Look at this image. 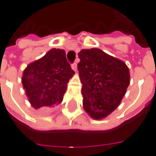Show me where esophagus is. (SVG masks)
I'll return each instance as SVG.
<instances>
[{"label":"esophagus","mask_w":156,"mask_h":156,"mask_svg":"<svg viewBox=\"0 0 156 156\" xmlns=\"http://www.w3.org/2000/svg\"><path fill=\"white\" fill-rule=\"evenodd\" d=\"M72 69L74 70V72H76V71H77V64H76V63L72 64Z\"/></svg>","instance_id":"obj_1"}]
</instances>
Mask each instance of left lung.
Here are the masks:
<instances>
[{
  "mask_svg": "<svg viewBox=\"0 0 156 156\" xmlns=\"http://www.w3.org/2000/svg\"><path fill=\"white\" fill-rule=\"evenodd\" d=\"M78 56L83 108L92 119H103L119 107L126 92L128 66L98 48L83 49Z\"/></svg>",
  "mask_w": 156,
  "mask_h": 156,
  "instance_id": "1",
  "label": "left lung"
}]
</instances>
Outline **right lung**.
Instances as JSON below:
<instances>
[{
	"instance_id": "obj_1",
	"label": "right lung",
	"mask_w": 156,
	"mask_h": 156,
	"mask_svg": "<svg viewBox=\"0 0 156 156\" xmlns=\"http://www.w3.org/2000/svg\"><path fill=\"white\" fill-rule=\"evenodd\" d=\"M74 74L62 49H51L30 63L23 70L22 82L31 106L40 109L60 104Z\"/></svg>"
}]
</instances>
